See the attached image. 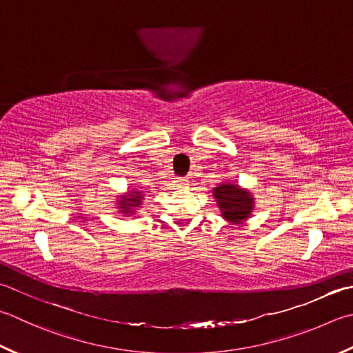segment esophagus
Instances as JSON below:
<instances>
[{"label":"esophagus","mask_w":353,"mask_h":353,"mask_svg":"<svg viewBox=\"0 0 353 353\" xmlns=\"http://www.w3.org/2000/svg\"><path fill=\"white\" fill-rule=\"evenodd\" d=\"M186 182H188V179L186 177H176L174 179V185H177V186H183V185H186Z\"/></svg>","instance_id":"obj_1"}]
</instances>
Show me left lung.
Returning a JSON list of instances; mask_svg holds the SVG:
<instances>
[{
	"label": "left lung",
	"mask_w": 353,
	"mask_h": 353,
	"mask_svg": "<svg viewBox=\"0 0 353 353\" xmlns=\"http://www.w3.org/2000/svg\"><path fill=\"white\" fill-rule=\"evenodd\" d=\"M214 196L217 199L219 208L222 210L223 217L232 223H240L245 220L252 210V197L250 192L240 190L231 183L219 185L214 188Z\"/></svg>",
	"instance_id": "8db88e82"
}]
</instances>
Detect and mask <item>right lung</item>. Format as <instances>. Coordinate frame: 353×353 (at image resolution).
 Here are the masks:
<instances>
[{
	"label": "right lung",
	"mask_w": 353,
	"mask_h": 353,
	"mask_svg": "<svg viewBox=\"0 0 353 353\" xmlns=\"http://www.w3.org/2000/svg\"><path fill=\"white\" fill-rule=\"evenodd\" d=\"M141 203V192L134 191V196L131 194L130 197H125L123 200H121V208L123 210V212H127L125 210H131V206H136Z\"/></svg>",
	"instance_id": "add662e5"
}]
</instances>
